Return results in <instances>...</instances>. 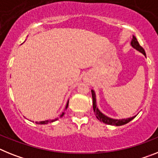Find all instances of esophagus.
Segmentation results:
<instances>
[{
	"label": "esophagus",
	"mask_w": 158,
	"mask_h": 158,
	"mask_svg": "<svg viewBox=\"0 0 158 158\" xmlns=\"http://www.w3.org/2000/svg\"><path fill=\"white\" fill-rule=\"evenodd\" d=\"M87 81H89V79H87Z\"/></svg>",
	"instance_id": "1"
}]
</instances>
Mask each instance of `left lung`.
<instances>
[{"label":"left lung","mask_w":158,"mask_h":158,"mask_svg":"<svg viewBox=\"0 0 158 158\" xmlns=\"http://www.w3.org/2000/svg\"><path fill=\"white\" fill-rule=\"evenodd\" d=\"M130 44H131V46L133 47V48H135L136 50L141 52V53H142V54L146 57V54H145V49H144V48L140 45L138 41H137V38H136V37H134V36H133V38H132ZM91 93H92V98H93V108H94V114H95L96 115V118H98L100 121L103 122V123L107 124V125H115V126H120V125H125V124L129 123V121H132V120L136 117V116H133V117H132V118H123V119H114V118H109V117H107V116L105 115L104 114H102V112L99 110L98 106H97L96 94L95 92H94V89L91 90Z\"/></svg>","instance_id":"8db88e82"}]
</instances>
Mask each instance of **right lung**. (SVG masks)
Wrapping results in <instances>:
<instances>
[{
  "instance_id": "obj_1",
  "label": "right lung",
  "mask_w": 158,
  "mask_h": 158,
  "mask_svg": "<svg viewBox=\"0 0 158 158\" xmlns=\"http://www.w3.org/2000/svg\"><path fill=\"white\" fill-rule=\"evenodd\" d=\"M68 106H69V101H68V102H67V104H66V106H65V109H64V110H67V108H68ZM64 112H63L62 114H61L60 115V118H62L63 116H64ZM56 120H58V118H56V119H54V120H46V121H40L39 123H37V122H36V123H37V124H40V125H46V124L50 123V122H53V121H56Z\"/></svg>"
}]
</instances>
